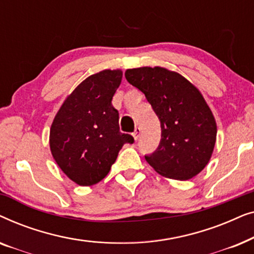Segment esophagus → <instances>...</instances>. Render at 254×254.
Returning <instances> with one entry per match:
<instances>
[{"label": "esophagus", "mask_w": 254, "mask_h": 254, "mask_svg": "<svg viewBox=\"0 0 254 254\" xmlns=\"http://www.w3.org/2000/svg\"><path fill=\"white\" fill-rule=\"evenodd\" d=\"M140 134H141V128L140 127H136V128H135L134 133H133V136L135 138V141L138 140V137H140Z\"/></svg>", "instance_id": "1"}]
</instances>
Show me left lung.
Returning a JSON list of instances; mask_svg holds the SVG:
<instances>
[{
  "mask_svg": "<svg viewBox=\"0 0 254 254\" xmlns=\"http://www.w3.org/2000/svg\"><path fill=\"white\" fill-rule=\"evenodd\" d=\"M125 77L144 93L161 121V142L145 161L166 178L195 177L209 162L217 133L201 92L184 76L162 67L127 69Z\"/></svg>",
  "mask_w": 254,
  "mask_h": 254,
  "instance_id": "8db88e82",
  "label": "left lung"
}]
</instances>
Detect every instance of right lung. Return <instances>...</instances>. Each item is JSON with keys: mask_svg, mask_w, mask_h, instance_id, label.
Segmentation results:
<instances>
[{"mask_svg": "<svg viewBox=\"0 0 254 254\" xmlns=\"http://www.w3.org/2000/svg\"><path fill=\"white\" fill-rule=\"evenodd\" d=\"M123 71H99L85 78L62 104L50 131L52 155L72 182L91 186L105 178L129 134L119 129L112 98Z\"/></svg>", "mask_w": 254, "mask_h": 254, "instance_id": "1", "label": "right lung"}]
</instances>
